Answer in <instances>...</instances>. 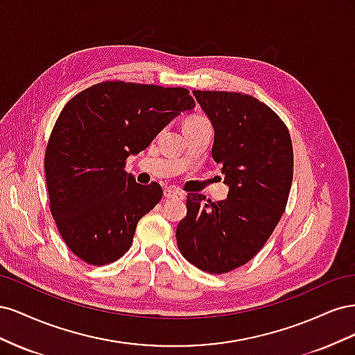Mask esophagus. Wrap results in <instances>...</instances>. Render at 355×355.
<instances>
[{"label": "esophagus", "mask_w": 355, "mask_h": 355, "mask_svg": "<svg viewBox=\"0 0 355 355\" xmlns=\"http://www.w3.org/2000/svg\"><path fill=\"white\" fill-rule=\"evenodd\" d=\"M164 197L166 198H178V200H184L185 196L182 194L180 191L175 189V188H166L164 189Z\"/></svg>", "instance_id": "obj_1"}]
</instances>
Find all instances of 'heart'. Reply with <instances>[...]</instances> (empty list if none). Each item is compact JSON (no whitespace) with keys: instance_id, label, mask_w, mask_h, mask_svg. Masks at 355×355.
I'll return each instance as SVG.
<instances>
[{"instance_id":"1","label":"heart","mask_w":355,"mask_h":355,"mask_svg":"<svg viewBox=\"0 0 355 355\" xmlns=\"http://www.w3.org/2000/svg\"><path fill=\"white\" fill-rule=\"evenodd\" d=\"M200 125H210L206 118H202L200 115H194L187 118V121L184 124V130L185 128H192V127H200Z\"/></svg>"}]
</instances>
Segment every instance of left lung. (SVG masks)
I'll return each mask as SVG.
<instances>
[{"label": "left lung", "mask_w": 355, "mask_h": 355, "mask_svg": "<svg viewBox=\"0 0 355 355\" xmlns=\"http://www.w3.org/2000/svg\"><path fill=\"white\" fill-rule=\"evenodd\" d=\"M192 93L213 125L211 157L222 166L228 197L188 194L176 240L192 265L223 274L249 262L280 220L293 179V148L280 116L253 96Z\"/></svg>", "instance_id": "obj_1"}]
</instances>
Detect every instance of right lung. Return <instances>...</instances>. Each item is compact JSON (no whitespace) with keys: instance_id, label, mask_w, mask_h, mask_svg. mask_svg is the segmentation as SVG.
<instances>
[{"instance_id":"obj_1","label":"right lung","mask_w":355,"mask_h":355,"mask_svg":"<svg viewBox=\"0 0 355 355\" xmlns=\"http://www.w3.org/2000/svg\"><path fill=\"white\" fill-rule=\"evenodd\" d=\"M196 102L187 89L106 81L62 110L46 151L50 210L63 241L92 265L111 263L130 249L141 220L163 197L124 171L163 128Z\"/></svg>"}]
</instances>
